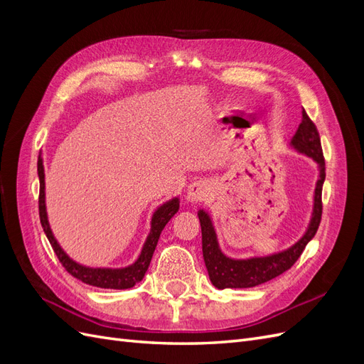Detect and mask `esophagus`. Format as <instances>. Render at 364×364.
<instances>
[{
  "label": "esophagus",
  "mask_w": 364,
  "mask_h": 364,
  "mask_svg": "<svg viewBox=\"0 0 364 364\" xmlns=\"http://www.w3.org/2000/svg\"><path fill=\"white\" fill-rule=\"evenodd\" d=\"M209 194V186L205 182H193L191 185H188V190H186V199L193 203L202 202L205 200Z\"/></svg>",
  "instance_id": "1"
}]
</instances>
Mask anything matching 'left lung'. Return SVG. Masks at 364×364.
Here are the masks:
<instances>
[{
	"label": "left lung",
	"mask_w": 364,
	"mask_h": 364,
	"mask_svg": "<svg viewBox=\"0 0 364 364\" xmlns=\"http://www.w3.org/2000/svg\"><path fill=\"white\" fill-rule=\"evenodd\" d=\"M290 147L297 153L311 158L317 164V182L314 188L313 213L310 223L306 226L304 235L296 243L287 249L277 253H270L266 257H250V258H230L222 252L217 240L213 218L205 209H199V220L202 228V250L205 266L208 269L209 279L213 285L220 290L223 289H249L257 287L259 284L267 282L279 277L285 270H289L301 257L305 246L308 245L321 225L322 218V186L325 182V159L321 146V136L313 121L308 118L306 112L302 111V121L294 136L290 141Z\"/></svg>",
	"instance_id": "1"
}]
</instances>
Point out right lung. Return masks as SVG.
I'll use <instances>...</instances> for the list:
<instances>
[{"instance_id": "obj_1", "label": "right lung", "mask_w": 364, "mask_h": 364, "mask_svg": "<svg viewBox=\"0 0 364 364\" xmlns=\"http://www.w3.org/2000/svg\"><path fill=\"white\" fill-rule=\"evenodd\" d=\"M38 176H39V185H41V190H39L41 225L43 228V232H46L54 253L58 255L65 270H67L70 274H73L74 278L80 279L82 282L94 285V287H100V289L126 290V289H132L135 284L142 281L150 266L153 252L156 249L162 229L170 222L171 217L179 211V197H173V199L162 203L156 211L153 213L151 222H150V234L147 235L146 243L141 249L139 257L134 264H130L127 267H119V269L87 267L67 255V252L60 247V245L58 243V240L54 237L53 230L50 228L47 206H46V173H43L42 153H39V158H38Z\"/></svg>"}]
</instances>
